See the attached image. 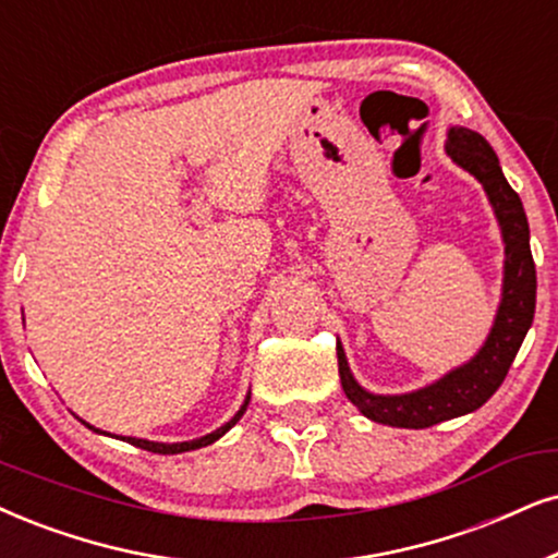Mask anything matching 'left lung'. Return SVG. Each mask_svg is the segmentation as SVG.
<instances>
[{
  "label": "left lung",
  "instance_id": "left-lung-1",
  "mask_svg": "<svg viewBox=\"0 0 558 558\" xmlns=\"http://www.w3.org/2000/svg\"><path fill=\"white\" fill-rule=\"evenodd\" d=\"M446 151L458 167H463L482 182L492 208H495L505 242L502 301H499L495 327L486 337L484 348L461 368L446 373L440 380L412 393L384 397V393L365 391L350 373L344 350L337 344V365H340L344 393L365 417L380 422V425L422 429L474 412L502 386L533 324L535 263L531 255V229H527L520 195L505 180L497 154L486 144L482 133L450 129Z\"/></svg>",
  "mask_w": 558,
  "mask_h": 558
}]
</instances>
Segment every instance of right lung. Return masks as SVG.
Returning <instances> with one entry per match:
<instances>
[{
  "mask_svg": "<svg viewBox=\"0 0 558 558\" xmlns=\"http://www.w3.org/2000/svg\"><path fill=\"white\" fill-rule=\"evenodd\" d=\"M246 404H250V397L244 399L242 409H239V412L234 414V417H231V420L227 422V425L218 427V429H214V433H210V435L197 437V440H187V442H154V440H141V437H123V440H125V442H131V446L144 448V450H151V453H161V456H174V453H185V450L206 448V446H210V442H216L218 437H221V435H227L229 429L234 427L239 420H242V414L246 412ZM84 425H87V422H84ZM87 427H89V429H95L92 425H87ZM95 433H100V429H95Z\"/></svg>",
  "mask_w": 558,
  "mask_h": 558,
  "instance_id": "add662e5",
  "label": "right lung"
}]
</instances>
